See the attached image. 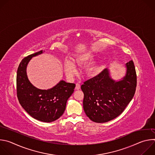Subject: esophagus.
<instances>
[{"instance_id":"34e87169","label":"esophagus","mask_w":155,"mask_h":155,"mask_svg":"<svg viewBox=\"0 0 155 155\" xmlns=\"http://www.w3.org/2000/svg\"><path fill=\"white\" fill-rule=\"evenodd\" d=\"M80 84L79 83H77L76 86H75V90H80Z\"/></svg>"}]
</instances>
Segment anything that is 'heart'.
I'll return each instance as SVG.
<instances>
[{
	"instance_id": "b5f03b06",
	"label": "heart",
	"mask_w": 155,
	"mask_h": 155,
	"mask_svg": "<svg viewBox=\"0 0 155 155\" xmlns=\"http://www.w3.org/2000/svg\"><path fill=\"white\" fill-rule=\"evenodd\" d=\"M93 59V56L90 53L84 54L80 56L77 61V64L78 65H82L87 62H89ZM64 71L66 75L69 78H72L75 74L77 72L76 66L75 64L70 59H66L64 62Z\"/></svg>"
}]
</instances>
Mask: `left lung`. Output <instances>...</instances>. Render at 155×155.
I'll use <instances>...</instances> for the list:
<instances>
[{"label": "left lung", "mask_w": 155, "mask_h": 155, "mask_svg": "<svg viewBox=\"0 0 155 155\" xmlns=\"http://www.w3.org/2000/svg\"><path fill=\"white\" fill-rule=\"evenodd\" d=\"M126 67V75L120 81L112 79L105 69L81 86L84 111L93 121L105 123L117 118L133 98L137 86L133 61L127 62Z\"/></svg>", "instance_id": "1"}]
</instances>
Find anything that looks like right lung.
Masks as SVG:
<instances>
[{
    "mask_svg": "<svg viewBox=\"0 0 155 155\" xmlns=\"http://www.w3.org/2000/svg\"><path fill=\"white\" fill-rule=\"evenodd\" d=\"M43 50L25 58L20 62L16 75V91L19 104L32 118L45 123L54 121L64 114L66 103L74 91L75 84L61 80L54 87L40 90L29 80L27 65L34 56Z\"/></svg>",
    "mask_w": 155,
    "mask_h": 155,
    "instance_id": "1",
    "label": "right lung"
}]
</instances>
